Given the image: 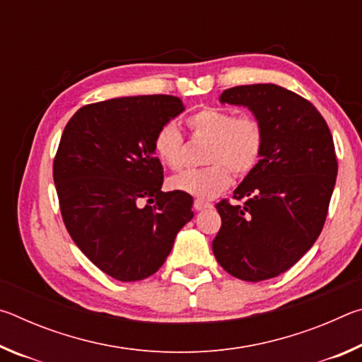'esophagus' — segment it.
<instances>
[{
  "label": "esophagus",
  "mask_w": 362,
  "mask_h": 362,
  "mask_svg": "<svg viewBox=\"0 0 362 362\" xmlns=\"http://www.w3.org/2000/svg\"><path fill=\"white\" fill-rule=\"evenodd\" d=\"M193 207H194V211H204V209H209V207H212V204L207 203V201H203V199H194Z\"/></svg>",
  "instance_id": "obj_1"
}]
</instances>
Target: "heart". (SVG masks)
<instances>
[{"mask_svg": "<svg viewBox=\"0 0 362 362\" xmlns=\"http://www.w3.org/2000/svg\"><path fill=\"white\" fill-rule=\"evenodd\" d=\"M194 139L209 142L204 169H189L169 179L175 192L209 199L230 187L231 173L244 177L257 166L263 150V127L254 116H236L230 110L206 107L187 119ZM153 150L170 169L183 166V137L174 122L161 126Z\"/></svg>", "mask_w": 362, "mask_h": 362, "instance_id": "obj_1", "label": "heart"}]
</instances>
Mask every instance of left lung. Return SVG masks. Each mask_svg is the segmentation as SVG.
I'll return each instance as SVG.
<instances>
[{"label": "left lung", "mask_w": 362, "mask_h": 362, "mask_svg": "<svg viewBox=\"0 0 362 362\" xmlns=\"http://www.w3.org/2000/svg\"><path fill=\"white\" fill-rule=\"evenodd\" d=\"M220 102L254 113L263 150L235 189L244 203L216 206L222 226L212 250L231 276L259 283L296 265L320 236L337 179L334 140L313 103L281 86H236Z\"/></svg>", "instance_id": "obj_1"}]
</instances>
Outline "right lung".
Listing matches in <instances>:
<instances>
[{"mask_svg": "<svg viewBox=\"0 0 362 362\" xmlns=\"http://www.w3.org/2000/svg\"><path fill=\"white\" fill-rule=\"evenodd\" d=\"M174 95L118 97L84 105L66 122L54 159L60 212L71 240L103 273L140 281L166 262L193 218V198L161 192L158 129L180 115Z\"/></svg>", "mask_w": 362, "mask_h": 362, "instance_id": "add662e5", "label": "right lung"}]
</instances>
